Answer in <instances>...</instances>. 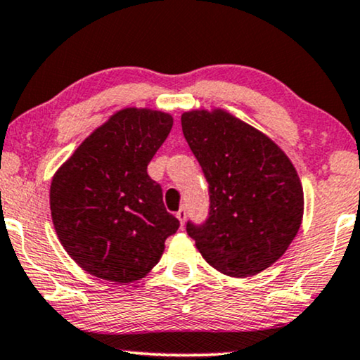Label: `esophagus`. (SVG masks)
I'll return each mask as SVG.
<instances>
[{
  "label": "esophagus",
  "instance_id": "1",
  "mask_svg": "<svg viewBox=\"0 0 360 360\" xmlns=\"http://www.w3.org/2000/svg\"><path fill=\"white\" fill-rule=\"evenodd\" d=\"M176 218H179V221H180V225L184 226V223H185V218H186V210L185 208H180L179 212H176V214H175Z\"/></svg>",
  "mask_w": 360,
  "mask_h": 360
}]
</instances>
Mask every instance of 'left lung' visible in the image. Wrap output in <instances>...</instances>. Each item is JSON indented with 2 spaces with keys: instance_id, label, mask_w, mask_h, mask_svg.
I'll list each match as a JSON object with an SVG mask.
<instances>
[{
  "instance_id": "8db88e82",
  "label": "left lung",
  "mask_w": 360,
  "mask_h": 360,
  "mask_svg": "<svg viewBox=\"0 0 360 360\" xmlns=\"http://www.w3.org/2000/svg\"><path fill=\"white\" fill-rule=\"evenodd\" d=\"M181 130L210 190L207 221H188L186 233L226 276L264 271L286 253L304 213L291 160L268 135L225 109L184 112Z\"/></svg>"
}]
</instances>
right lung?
Returning a JSON list of instances; mask_svg holds the SVG:
<instances>
[{
    "instance_id": "obj_1",
    "label": "right lung",
    "mask_w": 360,
    "mask_h": 360,
    "mask_svg": "<svg viewBox=\"0 0 360 360\" xmlns=\"http://www.w3.org/2000/svg\"><path fill=\"white\" fill-rule=\"evenodd\" d=\"M167 112L125 107L59 167L51 181L54 230L84 271L117 284L147 276L180 223L147 165L169 137Z\"/></svg>"
}]
</instances>
